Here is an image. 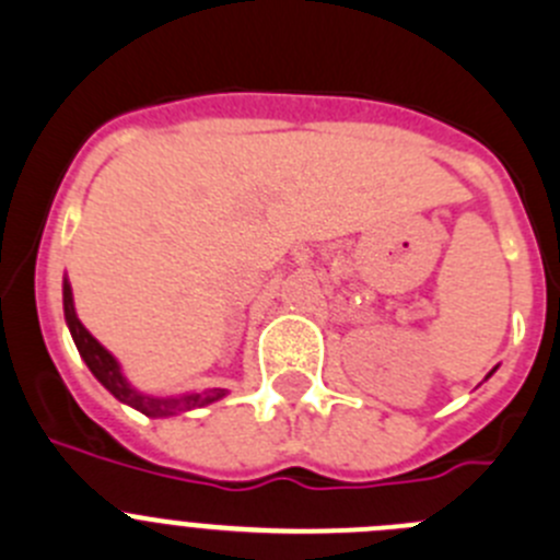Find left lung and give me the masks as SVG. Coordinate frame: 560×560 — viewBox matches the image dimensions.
<instances>
[{
  "label": "left lung",
  "mask_w": 560,
  "mask_h": 560,
  "mask_svg": "<svg viewBox=\"0 0 560 560\" xmlns=\"http://www.w3.org/2000/svg\"><path fill=\"white\" fill-rule=\"evenodd\" d=\"M497 369V366H494ZM494 369H491V372H489V377H491V374H494Z\"/></svg>",
  "instance_id": "8db88e82"
}]
</instances>
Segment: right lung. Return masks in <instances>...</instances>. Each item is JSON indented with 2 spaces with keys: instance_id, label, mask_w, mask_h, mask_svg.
<instances>
[{
  "instance_id": "add662e5",
  "label": "right lung",
  "mask_w": 560,
  "mask_h": 560,
  "mask_svg": "<svg viewBox=\"0 0 560 560\" xmlns=\"http://www.w3.org/2000/svg\"><path fill=\"white\" fill-rule=\"evenodd\" d=\"M63 314H66V325H69L71 338H74L77 350H80L82 361L89 363L91 374H94L96 381L107 388L116 399H121L125 405H132L136 410H141L143 417H174V413H183V410L191 408H202V405L217 402L222 399L224 388H210V392L202 394H179V397H147V394L136 392V388L127 383V377L121 374L119 361L110 355V352L91 336L82 322L77 319L74 311V296H71V285L69 280H63Z\"/></svg>"
}]
</instances>
